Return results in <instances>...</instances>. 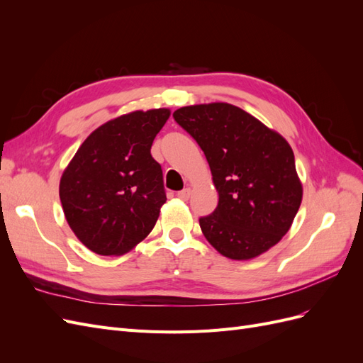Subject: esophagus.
Returning a JSON list of instances; mask_svg holds the SVG:
<instances>
[{
  "instance_id": "esophagus-1",
  "label": "esophagus",
  "mask_w": 363,
  "mask_h": 363,
  "mask_svg": "<svg viewBox=\"0 0 363 363\" xmlns=\"http://www.w3.org/2000/svg\"><path fill=\"white\" fill-rule=\"evenodd\" d=\"M191 194H192V191L189 189V188H186V189H183V191H180V192H177V196L180 200H183V201H188L189 200V196H191Z\"/></svg>"
}]
</instances>
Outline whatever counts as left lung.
Returning a JSON list of instances; mask_svg holds the SVG:
<instances>
[{
    "instance_id": "8db88e82",
    "label": "left lung",
    "mask_w": 363,
    "mask_h": 363,
    "mask_svg": "<svg viewBox=\"0 0 363 363\" xmlns=\"http://www.w3.org/2000/svg\"><path fill=\"white\" fill-rule=\"evenodd\" d=\"M175 123L196 140L219 200L200 218L206 239L223 256L248 260L288 233L303 188L294 151L276 131L227 103L182 107Z\"/></svg>"
}]
</instances>
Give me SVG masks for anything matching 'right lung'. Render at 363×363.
<instances>
[{
	"label": "right lung",
	"instance_id": "1",
	"mask_svg": "<svg viewBox=\"0 0 363 363\" xmlns=\"http://www.w3.org/2000/svg\"><path fill=\"white\" fill-rule=\"evenodd\" d=\"M168 108L131 112L87 136L60 179V201L75 236L101 256H121L145 239L167 201L151 156Z\"/></svg>",
	"mask_w": 363,
	"mask_h": 363
}]
</instances>
